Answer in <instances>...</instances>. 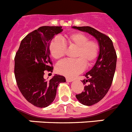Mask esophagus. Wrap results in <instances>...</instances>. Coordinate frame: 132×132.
Listing matches in <instances>:
<instances>
[{"instance_id":"obj_1","label":"esophagus","mask_w":132,"mask_h":132,"mask_svg":"<svg viewBox=\"0 0 132 132\" xmlns=\"http://www.w3.org/2000/svg\"><path fill=\"white\" fill-rule=\"evenodd\" d=\"M66 80L67 82H72V81H73V79H71V78H66Z\"/></svg>"}]
</instances>
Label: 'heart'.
Returning a JSON list of instances; mask_svg holds the SVG:
<instances>
[{"label":"heart","mask_w":132,"mask_h":132,"mask_svg":"<svg viewBox=\"0 0 132 132\" xmlns=\"http://www.w3.org/2000/svg\"><path fill=\"white\" fill-rule=\"evenodd\" d=\"M66 46L75 48L73 60H63L56 66V71L67 77H74L85 70L86 65H93L98 57L99 44L94 39H90L88 35L82 32H73L62 38H54L49 46L53 59L59 60L65 56Z\"/></svg>","instance_id":"heart-1"}]
</instances>
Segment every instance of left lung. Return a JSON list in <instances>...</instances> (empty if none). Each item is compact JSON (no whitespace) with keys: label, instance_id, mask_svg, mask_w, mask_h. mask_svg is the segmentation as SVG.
<instances>
[{"label":"left lung","instance_id":"obj_1","mask_svg":"<svg viewBox=\"0 0 132 132\" xmlns=\"http://www.w3.org/2000/svg\"><path fill=\"white\" fill-rule=\"evenodd\" d=\"M80 31L93 35L98 41L100 52L96 63L89 72L85 75L87 79L82 80L83 84L87 82L84 91L76 94V98L81 104L92 106L101 101L109 90L112 83L116 71L117 55L111 39L104 34L90 26H73Z\"/></svg>","mask_w":132,"mask_h":132}]
</instances>
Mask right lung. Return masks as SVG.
<instances>
[{
    "mask_svg": "<svg viewBox=\"0 0 132 132\" xmlns=\"http://www.w3.org/2000/svg\"><path fill=\"white\" fill-rule=\"evenodd\" d=\"M61 26H45L31 31L22 40L14 57V75L20 91L30 103L45 108L54 101L57 88L65 82L62 75H55L45 80L44 72L53 71L49 46Z\"/></svg>",
    "mask_w": 132,
    "mask_h": 132,
    "instance_id": "add662e5",
    "label": "right lung"
}]
</instances>
